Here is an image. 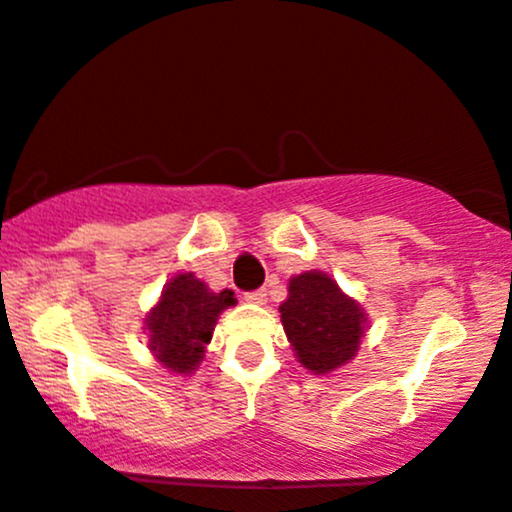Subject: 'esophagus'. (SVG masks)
Segmentation results:
<instances>
[{"label":"esophagus","mask_w":512,"mask_h":512,"mask_svg":"<svg viewBox=\"0 0 512 512\" xmlns=\"http://www.w3.org/2000/svg\"><path fill=\"white\" fill-rule=\"evenodd\" d=\"M245 301H248V303H255V305H262L264 301H267V291H264V289L248 291V293H245Z\"/></svg>","instance_id":"34e87169"}]
</instances>
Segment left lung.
Instances as JSON below:
<instances>
[{"mask_svg":"<svg viewBox=\"0 0 512 512\" xmlns=\"http://www.w3.org/2000/svg\"><path fill=\"white\" fill-rule=\"evenodd\" d=\"M281 325L310 373L325 375L356 356L366 337V313L325 272H303L289 281V298L279 305Z\"/></svg>","mask_w":512,"mask_h":512,"instance_id":"8db88e82","label":"left lung"}]
</instances>
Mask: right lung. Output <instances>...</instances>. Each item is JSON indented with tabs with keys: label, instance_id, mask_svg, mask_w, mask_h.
<instances>
[{
	"label": "right lung",
	"instance_id": "right-lung-1",
	"mask_svg": "<svg viewBox=\"0 0 512 512\" xmlns=\"http://www.w3.org/2000/svg\"><path fill=\"white\" fill-rule=\"evenodd\" d=\"M228 305H236L233 291L214 293L190 272L170 279L144 320L151 354L173 373H192Z\"/></svg>",
	"mask_w": 512,
	"mask_h": 512
}]
</instances>
